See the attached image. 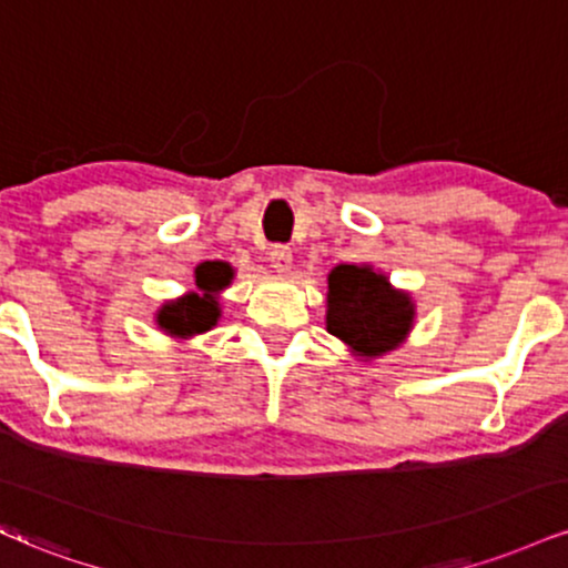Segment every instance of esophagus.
<instances>
[{
  "label": "esophagus",
  "mask_w": 568,
  "mask_h": 568,
  "mask_svg": "<svg viewBox=\"0 0 568 568\" xmlns=\"http://www.w3.org/2000/svg\"><path fill=\"white\" fill-rule=\"evenodd\" d=\"M270 262L277 272H288L291 262H293V254H291L288 245H275V248L270 251Z\"/></svg>",
  "instance_id": "34e87169"
}]
</instances>
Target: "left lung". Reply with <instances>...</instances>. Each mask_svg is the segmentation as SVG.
I'll use <instances>...</instances> for the list:
<instances>
[{
    "label": "left lung",
    "mask_w": 568,
    "mask_h": 568,
    "mask_svg": "<svg viewBox=\"0 0 568 568\" xmlns=\"http://www.w3.org/2000/svg\"><path fill=\"white\" fill-rule=\"evenodd\" d=\"M413 325L407 293L371 266L338 264L327 275V331L365 357L392 352Z\"/></svg>",
    "instance_id": "8db88e82"
}]
</instances>
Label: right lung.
<instances>
[{"label":"right lung","mask_w":568,"mask_h":568,"mask_svg":"<svg viewBox=\"0 0 568 568\" xmlns=\"http://www.w3.org/2000/svg\"><path fill=\"white\" fill-rule=\"evenodd\" d=\"M230 283V270L224 264H203L195 270V285L203 296H187L180 302L166 304L159 314V325L166 327L174 336H193V333L209 331L216 323L219 306L214 293Z\"/></svg>","instance_id":"right-lung-1"}]
</instances>
